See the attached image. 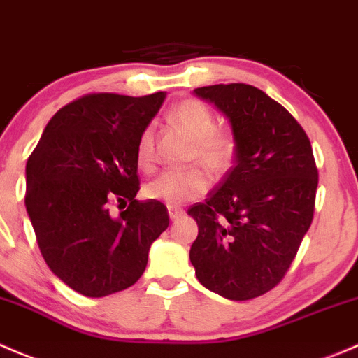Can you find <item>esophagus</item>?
I'll use <instances>...</instances> for the list:
<instances>
[{
	"instance_id": "obj_1",
	"label": "esophagus",
	"mask_w": 358,
	"mask_h": 358,
	"mask_svg": "<svg viewBox=\"0 0 358 358\" xmlns=\"http://www.w3.org/2000/svg\"><path fill=\"white\" fill-rule=\"evenodd\" d=\"M167 208H169V217H171V220H176V219H179V217L182 215V213H184V210H182V208H179V206L169 205Z\"/></svg>"
}]
</instances>
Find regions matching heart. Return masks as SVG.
<instances>
[{"mask_svg": "<svg viewBox=\"0 0 358 358\" xmlns=\"http://www.w3.org/2000/svg\"><path fill=\"white\" fill-rule=\"evenodd\" d=\"M172 120L193 138L189 158L200 162L213 176H224L236 160L238 139L227 129L217 127L215 115L208 105L196 98H187L172 108ZM153 129L145 127L136 145V162L143 171L153 165ZM210 179L200 165L165 171L145 186V196L167 205H184L203 196L208 191Z\"/></svg>", "mask_w": 358, "mask_h": 358, "instance_id": "heart-1", "label": "heart"}]
</instances>
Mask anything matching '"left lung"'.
Segmentation results:
<instances>
[{
    "instance_id": "left-lung-1",
    "label": "left lung",
    "mask_w": 358,
    "mask_h": 358,
    "mask_svg": "<svg viewBox=\"0 0 358 358\" xmlns=\"http://www.w3.org/2000/svg\"><path fill=\"white\" fill-rule=\"evenodd\" d=\"M194 93L233 125L236 164L187 213L198 238L189 259L205 288L252 300L282 281L310 227L319 184L310 139L293 115L250 84H215Z\"/></svg>"
}]
</instances>
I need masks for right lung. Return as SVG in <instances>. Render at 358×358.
<instances>
[{
	"instance_id": "right-lung-1",
	"label": "right lung",
	"mask_w": 358,
	"mask_h": 358,
	"mask_svg": "<svg viewBox=\"0 0 358 358\" xmlns=\"http://www.w3.org/2000/svg\"><path fill=\"white\" fill-rule=\"evenodd\" d=\"M165 93H90L62 106L25 167V208L48 267L69 288L99 298L134 285L169 227L157 200L138 201L136 145ZM115 204L126 210L111 213Z\"/></svg>"
}]
</instances>
